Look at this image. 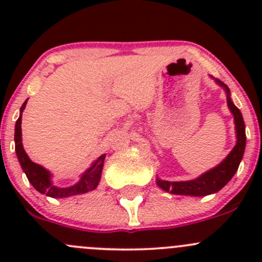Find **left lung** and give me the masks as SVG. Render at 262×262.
Instances as JSON below:
<instances>
[{
	"label": "left lung",
	"instance_id": "8db88e82",
	"mask_svg": "<svg viewBox=\"0 0 262 262\" xmlns=\"http://www.w3.org/2000/svg\"><path fill=\"white\" fill-rule=\"evenodd\" d=\"M210 78H213L215 83L219 87H222L226 92L227 105H228V109L231 114L233 115L234 120L236 146L232 148V150L227 155V157L223 161H221L215 167L205 171L204 173L192 179V180L167 181L156 176L157 186L162 189L163 191L170 192V194L185 195V196H207V195L215 194L231 181V179L233 178L234 173L238 170V166L241 163L242 157H244L246 148V125L244 116H242L238 107L232 101L231 91H229L228 86L222 81L212 77V76H210Z\"/></svg>",
	"mask_w": 262,
	"mask_h": 262
}]
</instances>
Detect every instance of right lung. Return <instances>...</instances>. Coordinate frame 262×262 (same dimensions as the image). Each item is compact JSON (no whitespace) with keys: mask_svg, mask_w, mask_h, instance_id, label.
<instances>
[{"mask_svg":"<svg viewBox=\"0 0 262 262\" xmlns=\"http://www.w3.org/2000/svg\"><path fill=\"white\" fill-rule=\"evenodd\" d=\"M26 102H28V100L20 107V116H18L16 125H15V150H16L17 160L20 162L21 168L25 172L29 182L34 186V189L40 192V194L54 198V199L76 196V195L86 194V192H90L96 189L100 180H101L102 167H104V161L105 157H106V153L97 157L91 163V166L83 173H81L80 180L76 182V184L66 187L57 186L53 182L52 172L41 165H39V163L33 162L29 158L28 153L24 149L23 132H21V118H23V112L26 107Z\"/></svg>","mask_w":262,"mask_h":262,"instance_id":"obj_1","label":"right lung"}]
</instances>
